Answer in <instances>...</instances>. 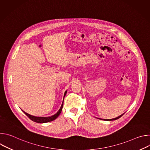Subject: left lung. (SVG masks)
Instances as JSON below:
<instances>
[{
  "mask_svg": "<svg viewBox=\"0 0 150 150\" xmlns=\"http://www.w3.org/2000/svg\"><path fill=\"white\" fill-rule=\"evenodd\" d=\"M123 114L120 115L119 116L116 117V118H113V119H100V118H97V119H101V120H107V121H110V120H116V119H118L119 118H120Z\"/></svg>",
  "mask_w": 150,
  "mask_h": 150,
  "instance_id": "obj_1",
  "label": "left lung"
}]
</instances>
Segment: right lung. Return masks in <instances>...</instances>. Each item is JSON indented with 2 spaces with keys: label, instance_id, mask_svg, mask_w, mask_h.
Instances as JSON below:
<instances>
[{
  "label": "right lung",
  "instance_id": "right-lung-1",
  "mask_svg": "<svg viewBox=\"0 0 150 150\" xmlns=\"http://www.w3.org/2000/svg\"><path fill=\"white\" fill-rule=\"evenodd\" d=\"M67 93V91H65V94H64V96H63V100L62 101V104L61 105V107L60 109L58 110V112L54 114V115H52L51 116H48V117H38V116H32L26 112H25L23 110V112L33 121L37 122V123H47V122H49L51 121H53L54 120H55L56 118H57V117L59 116V115L60 114L62 110V108H63V100H64V97H65L66 94Z\"/></svg>",
  "mask_w": 150,
  "mask_h": 150
}]
</instances>
